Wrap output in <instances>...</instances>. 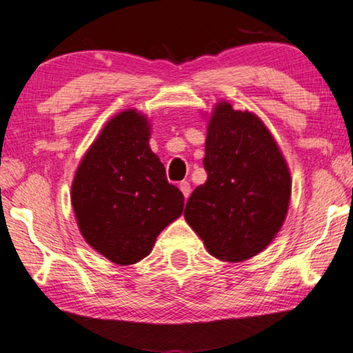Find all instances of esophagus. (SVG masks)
Instances as JSON below:
<instances>
[{
	"label": "esophagus",
	"instance_id": "1",
	"mask_svg": "<svg viewBox=\"0 0 353 353\" xmlns=\"http://www.w3.org/2000/svg\"><path fill=\"white\" fill-rule=\"evenodd\" d=\"M179 189H181V192H182V195H184V199H185V200L189 199V195H190V184H189V182H187V181L181 182Z\"/></svg>",
	"mask_w": 353,
	"mask_h": 353
}]
</instances>
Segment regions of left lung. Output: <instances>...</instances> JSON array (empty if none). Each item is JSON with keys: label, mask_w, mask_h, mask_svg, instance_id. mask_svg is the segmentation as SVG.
I'll use <instances>...</instances> for the list:
<instances>
[{"label": "left lung", "mask_w": 353, "mask_h": 353, "mask_svg": "<svg viewBox=\"0 0 353 353\" xmlns=\"http://www.w3.org/2000/svg\"><path fill=\"white\" fill-rule=\"evenodd\" d=\"M203 166L208 179L187 201V224L218 260H250L278 236L288 216V161L255 112L218 101L206 125Z\"/></svg>", "instance_id": "8db88e82"}]
</instances>
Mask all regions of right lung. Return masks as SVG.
<instances>
[{"label": "right lung", "instance_id": "1", "mask_svg": "<svg viewBox=\"0 0 353 353\" xmlns=\"http://www.w3.org/2000/svg\"><path fill=\"white\" fill-rule=\"evenodd\" d=\"M152 124L135 110L112 116L75 171L70 201L79 231L93 250L119 266L150 255L157 237L184 210L150 148Z\"/></svg>", "mask_w": 353, "mask_h": 353}]
</instances>
